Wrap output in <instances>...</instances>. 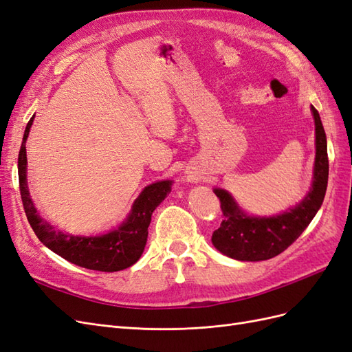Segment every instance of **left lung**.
Returning <instances> with one entry per match:
<instances>
[{"label":"left lung","instance_id":"1","mask_svg":"<svg viewBox=\"0 0 352 352\" xmlns=\"http://www.w3.org/2000/svg\"><path fill=\"white\" fill-rule=\"evenodd\" d=\"M316 124V160L310 192L300 204L272 217H252L242 211L225 189H214L220 199L223 221L212 232L211 242L230 258L239 261L269 260L283 252L310 225L322 207L329 177L327 142L318 111L311 105Z\"/></svg>","mask_w":352,"mask_h":352}]
</instances>
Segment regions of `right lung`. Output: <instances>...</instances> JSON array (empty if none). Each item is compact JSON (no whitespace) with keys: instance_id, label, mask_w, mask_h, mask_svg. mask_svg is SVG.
<instances>
[{"instance_id":"add662e5","label":"right lung","mask_w":352,"mask_h":352,"mask_svg":"<svg viewBox=\"0 0 352 352\" xmlns=\"http://www.w3.org/2000/svg\"><path fill=\"white\" fill-rule=\"evenodd\" d=\"M34 117L29 120L19 153V188L23 208L38 239L65 260L98 272H119L131 267L144 252L153 211L172 190V180H162L144 188L122 225L101 236H73L57 232L39 216L30 199L26 180V140Z\"/></svg>"}]
</instances>
